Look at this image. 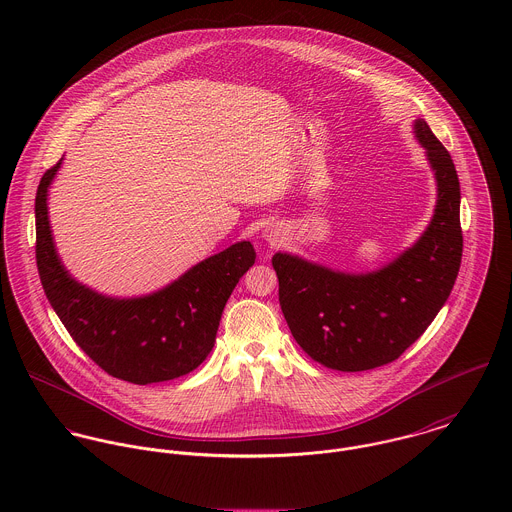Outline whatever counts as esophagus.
<instances>
[{"instance_id":"34e87169","label":"esophagus","mask_w":512,"mask_h":512,"mask_svg":"<svg viewBox=\"0 0 512 512\" xmlns=\"http://www.w3.org/2000/svg\"><path fill=\"white\" fill-rule=\"evenodd\" d=\"M266 240L272 242V244H278L280 242V234L276 230H266Z\"/></svg>"}]
</instances>
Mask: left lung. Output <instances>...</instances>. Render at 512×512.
<instances>
[{
    "label": "left lung",
    "instance_id": "left-lung-1",
    "mask_svg": "<svg viewBox=\"0 0 512 512\" xmlns=\"http://www.w3.org/2000/svg\"><path fill=\"white\" fill-rule=\"evenodd\" d=\"M414 134L436 173L438 205L412 248L368 274L335 272L282 252L272 258L293 339L319 365L359 372L396 361L453 290L463 252L459 179L424 120L414 122Z\"/></svg>",
    "mask_w": 512,
    "mask_h": 512
}]
</instances>
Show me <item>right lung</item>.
Masks as SVG:
<instances>
[{
  "label": "right lung",
  "mask_w": 512,
  "mask_h": 512,
  "mask_svg": "<svg viewBox=\"0 0 512 512\" xmlns=\"http://www.w3.org/2000/svg\"><path fill=\"white\" fill-rule=\"evenodd\" d=\"M61 161L45 171L37 189L35 258L45 295L74 343L102 370L134 384L195 370L215 347L230 293L254 266V246L236 242L146 297L114 299L92 292L69 276L53 244L47 189Z\"/></svg>",
  "instance_id": "1"
}]
</instances>
